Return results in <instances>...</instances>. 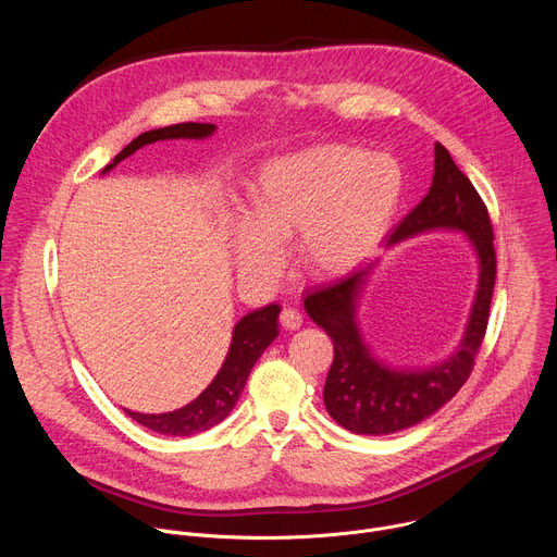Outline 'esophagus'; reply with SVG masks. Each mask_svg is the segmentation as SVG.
I'll use <instances>...</instances> for the list:
<instances>
[{
    "instance_id": "34e87169",
    "label": "esophagus",
    "mask_w": 557,
    "mask_h": 557,
    "mask_svg": "<svg viewBox=\"0 0 557 557\" xmlns=\"http://www.w3.org/2000/svg\"><path fill=\"white\" fill-rule=\"evenodd\" d=\"M280 324L286 329V331H297L301 326V312L297 308H284L280 312Z\"/></svg>"
}]
</instances>
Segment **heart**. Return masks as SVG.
I'll return each mask as SVG.
<instances>
[{
    "label": "heart",
    "instance_id": "obj_1",
    "mask_svg": "<svg viewBox=\"0 0 557 557\" xmlns=\"http://www.w3.org/2000/svg\"><path fill=\"white\" fill-rule=\"evenodd\" d=\"M401 170L387 156L348 145H312L267 161L247 187L249 228H237V267L256 275L277 269L275 247L293 243L297 264L337 277L361 264L392 224Z\"/></svg>",
    "mask_w": 557,
    "mask_h": 557
}]
</instances>
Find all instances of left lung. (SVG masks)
<instances>
[{"label": "left lung", "mask_w": 557, "mask_h": 557, "mask_svg": "<svg viewBox=\"0 0 557 557\" xmlns=\"http://www.w3.org/2000/svg\"><path fill=\"white\" fill-rule=\"evenodd\" d=\"M434 228L465 233L479 256V288L469 322L456 352L443 363L423 370L389 368L366 346L357 306L376 262L310 290L304 299L308 317L326 331L335 348L324 385L326 410L355 434H394L432 417L469 379L485 339L496 284L494 228L483 198L441 143L434 145V178L428 196L392 231L385 247Z\"/></svg>", "instance_id": "left-lung-1"}]
</instances>
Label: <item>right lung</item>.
Returning <instances> with one entry per match:
<instances>
[{"instance_id": "obj_1", "label": "right lung", "mask_w": 557, "mask_h": 557, "mask_svg": "<svg viewBox=\"0 0 557 557\" xmlns=\"http://www.w3.org/2000/svg\"><path fill=\"white\" fill-rule=\"evenodd\" d=\"M213 132H215V125H211V123H178V125H170V127L143 132L127 147H123V151H119L114 156V161L103 170V174L110 172L112 168H116L121 161H125L129 153H134L136 149H140L149 143L172 140V138H198L200 140V138L211 136ZM280 310L282 308L277 304H269L264 308H258V310L245 314L243 320L235 324L231 346H228L222 368L218 370L213 381L200 392V396H196V399L191 404H187L185 408L165 412V414H140V412H132V410H125V412L143 428L158 432V434H165V436H191V434L211 430L213 425L224 421L228 417V412L235 408L237 399H240V394L245 389L251 368L277 337Z\"/></svg>"}]
</instances>
